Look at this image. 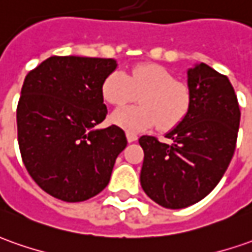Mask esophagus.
<instances>
[{
	"label": "esophagus",
	"mask_w": 252,
	"mask_h": 252,
	"mask_svg": "<svg viewBox=\"0 0 252 252\" xmlns=\"http://www.w3.org/2000/svg\"><path fill=\"white\" fill-rule=\"evenodd\" d=\"M136 139H138V136H136L135 133L126 132V140H128L129 143H131V142H135V140H136Z\"/></svg>",
	"instance_id": "1"
}]
</instances>
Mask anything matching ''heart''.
Masks as SVG:
<instances>
[{"label":"heart","mask_w":252,"mask_h":252,"mask_svg":"<svg viewBox=\"0 0 252 252\" xmlns=\"http://www.w3.org/2000/svg\"><path fill=\"white\" fill-rule=\"evenodd\" d=\"M102 95L107 103L124 106L139 95L142 106L123 107L112 114L116 126L129 132L157 126L168 131L186 117L190 107V92L176 81L168 68L160 64H138L126 73L114 70L104 78Z\"/></svg>","instance_id":"b5f03b06"}]
</instances>
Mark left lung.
I'll return each mask as SVG.
<instances>
[{
  "mask_svg": "<svg viewBox=\"0 0 252 252\" xmlns=\"http://www.w3.org/2000/svg\"><path fill=\"white\" fill-rule=\"evenodd\" d=\"M189 112L161 143L140 136L145 152L140 185L153 201L179 210L210 194L236 149L240 109L229 78L205 63L188 68Z\"/></svg>",
  "mask_w": 252,
  "mask_h": 252,
  "instance_id": "1",
  "label": "left lung"
}]
</instances>
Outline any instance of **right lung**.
I'll return each instance as SVG.
<instances>
[{"label":"right lung","mask_w":252,"mask_h":252,"mask_svg":"<svg viewBox=\"0 0 252 252\" xmlns=\"http://www.w3.org/2000/svg\"><path fill=\"white\" fill-rule=\"evenodd\" d=\"M116 68L114 59L51 56L26 76L16 112L19 148L48 194L78 203L109 184L126 133L95 126L107 114L102 84Z\"/></svg>","instance_id":"1"}]
</instances>
